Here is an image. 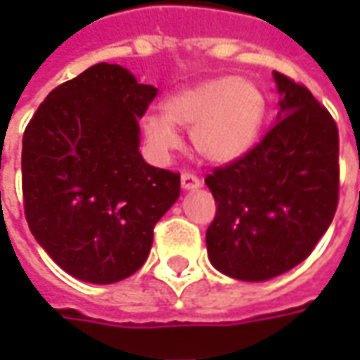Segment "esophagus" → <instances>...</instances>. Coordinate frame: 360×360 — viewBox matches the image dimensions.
<instances>
[{
	"label": "esophagus",
	"instance_id": "34e87169",
	"mask_svg": "<svg viewBox=\"0 0 360 360\" xmlns=\"http://www.w3.org/2000/svg\"><path fill=\"white\" fill-rule=\"evenodd\" d=\"M180 182H182V188H184V190H196V188L202 186L200 178H198L196 174H192V172L182 174Z\"/></svg>",
	"mask_w": 360,
	"mask_h": 360
}]
</instances>
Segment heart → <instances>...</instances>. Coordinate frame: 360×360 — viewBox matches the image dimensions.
Segmentation results:
<instances>
[{
	"mask_svg": "<svg viewBox=\"0 0 360 360\" xmlns=\"http://www.w3.org/2000/svg\"><path fill=\"white\" fill-rule=\"evenodd\" d=\"M269 114L264 91L234 76L204 79L172 94L162 114L144 118L148 142L162 154L182 146V128L192 134L198 154L216 164L242 158L256 144Z\"/></svg>",
	"mask_w": 360,
	"mask_h": 360,
	"instance_id": "b5f03b06",
	"label": "heart"
}]
</instances>
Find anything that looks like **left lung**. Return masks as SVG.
Here are the masks:
<instances>
[{
  "instance_id": "obj_1",
  "label": "left lung",
  "mask_w": 360,
  "mask_h": 360,
  "mask_svg": "<svg viewBox=\"0 0 360 360\" xmlns=\"http://www.w3.org/2000/svg\"><path fill=\"white\" fill-rule=\"evenodd\" d=\"M276 124L242 158L206 176L216 216L208 258L222 274L260 283L311 255L339 204V130L311 90L274 72Z\"/></svg>"
}]
</instances>
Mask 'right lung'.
Wrapping results in <instances>:
<instances>
[{"instance_id":"add662e5","label":"right lung","mask_w":360,"mask_h":360,"mask_svg":"<svg viewBox=\"0 0 360 360\" xmlns=\"http://www.w3.org/2000/svg\"><path fill=\"white\" fill-rule=\"evenodd\" d=\"M158 90L96 63L39 104L23 131V210L35 240L84 283L112 284L146 262L180 174L146 164L142 118Z\"/></svg>"}]
</instances>
